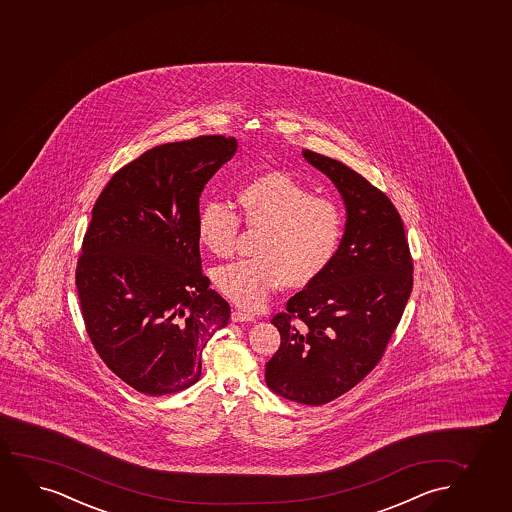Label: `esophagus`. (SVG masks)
<instances>
[{
    "mask_svg": "<svg viewBox=\"0 0 512 512\" xmlns=\"http://www.w3.org/2000/svg\"><path fill=\"white\" fill-rule=\"evenodd\" d=\"M231 319H233V322H250L255 319V316L247 312V310L234 309L231 312Z\"/></svg>",
    "mask_w": 512,
    "mask_h": 512,
    "instance_id": "1",
    "label": "esophagus"
}]
</instances>
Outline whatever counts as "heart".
Wrapping results in <instances>:
<instances>
[{
	"mask_svg": "<svg viewBox=\"0 0 512 512\" xmlns=\"http://www.w3.org/2000/svg\"><path fill=\"white\" fill-rule=\"evenodd\" d=\"M241 215L264 229L257 259L236 260L215 272V286L243 309H259L272 291L310 283L335 259L343 234L338 205L298 183L290 174L267 172L241 186ZM240 219L229 205L210 200L198 214V238L217 257L233 252Z\"/></svg>",
	"mask_w": 512,
	"mask_h": 512,
	"instance_id": "obj_1",
	"label": "heart"
}]
</instances>
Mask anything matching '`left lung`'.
<instances>
[{
	"instance_id": "8db88e82",
	"label": "left lung",
	"mask_w": 512,
	"mask_h": 512,
	"mask_svg": "<svg viewBox=\"0 0 512 512\" xmlns=\"http://www.w3.org/2000/svg\"><path fill=\"white\" fill-rule=\"evenodd\" d=\"M331 179L347 221L328 269L272 319L281 347L265 364V383L279 397L328 404L373 371L404 314L412 259L404 224L390 198L335 158L303 150Z\"/></svg>"
}]
</instances>
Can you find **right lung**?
Masks as SVG:
<instances>
[{"label":"right lung","instance_id":"add662e5","mask_svg":"<svg viewBox=\"0 0 512 512\" xmlns=\"http://www.w3.org/2000/svg\"><path fill=\"white\" fill-rule=\"evenodd\" d=\"M236 150L224 136L155 146L115 172L93 207L79 302L101 360L136 392L195 385L203 348L228 326L229 303L202 274L198 200Z\"/></svg>","mask_w":512,"mask_h":512}]
</instances>
